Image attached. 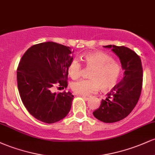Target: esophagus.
Here are the masks:
<instances>
[{
  "label": "esophagus",
  "mask_w": 155,
  "mask_h": 155,
  "mask_svg": "<svg viewBox=\"0 0 155 155\" xmlns=\"http://www.w3.org/2000/svg\"><path fill=\"white\" fill-rule=\"evenodd\" d=\"M80 96H81V97H82V98H84V100H86V101L90 100V97H87V96H84V95H80Z\"/></svg>",
  "instance_id": "34e87169"
}]
</instances>
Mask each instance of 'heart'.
Masks as SVG:
<instances>
[{"label": "heart", "instance_id": "b5f03b06", "mask_svg": "<svg viewBox=\"0 0 155 155\" xmlns=\"http://www.w3.org/2000/svg\"><path fill=\"white\" fill-rule=\"evenodd\" d=\"M84 60L87 67L92 68L90 74L91 79L73 83L71 88L74 92L80 95H90L97 92L100 87L102 90H107L117 84L121 74V66L111 56L97 51L85 54ZM68 72L73 79L81 76V65L79 60H72L68 68Z\"/></svg>", "mask_w": 155, "mask_h": 155}]
</instances>
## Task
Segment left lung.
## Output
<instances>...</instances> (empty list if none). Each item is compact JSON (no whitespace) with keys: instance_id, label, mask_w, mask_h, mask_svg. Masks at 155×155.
I'll list each match as a JSON object with an SVG mask.
<instances>
[{"instance_id":"obj_1","label":"left lung","mask_w":155,"mask_h":155,"mask_svg":"<svg viewBox=\"0 0 155 155\" xmlns=\"http://www.w3.org/2000/svg\"><path fill=\"white\" fill-rule=\"evenodd\" d=\"M111 49L120 60L124 77L102 100L94 117L106 123H113L128 116L138 103L141 93L143 68L140 57L129 48L115 45L104 46Z\"/></svg>"}]
</instances>
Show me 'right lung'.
Returning <instances> with one entry per match:
<instances>
[{
  "label": "right lung",
  "mask_w": 155,
  "mask_h": 155,
  "mask_svg": "<svg viewBox=\"0 0 155 155\" xmlns=\"http://www.w3.org/2000/svg\"><path fill=\"white\" fill-rule=\"evenodd\" d=\"M69 47L48 41L32 46L17 68V86L21 100L35 119L51 124L63 120L71 108V92H51L55 84L68 87V68L73 60Z\"/></svg>",
  "instance_id": "1"
}]
</instances>
